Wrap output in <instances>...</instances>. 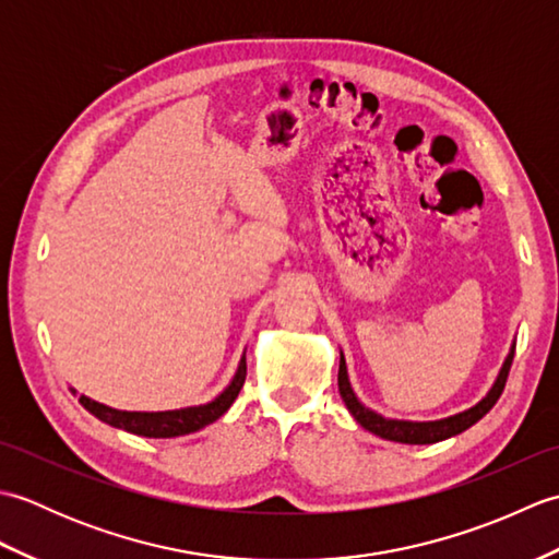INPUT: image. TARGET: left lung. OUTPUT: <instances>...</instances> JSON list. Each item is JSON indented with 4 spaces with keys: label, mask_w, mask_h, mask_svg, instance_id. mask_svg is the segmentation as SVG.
<instances>
[{
    "label": "left lung",
    "mask_w": 559,
    "mask_h": 559,
    "mask_svg": "<svg viewBox=\"0 0 559 559\" xmlns=\"http://www.w3.org/2000/svg\"><path fill=\"white\" fill-rule=\"evenodd\" d=\"M512 360H514V346H512V350H509L502 370H500V374H497V382L488 391V396H485L480 403H476V406L468 408V411L451 415V418H444V420H432V423L389 420V418H382L379 413L365 408L350 389L343 353H341V362H338V391H341V399L346 401L348 411L353 413V418L358 420L365 427V430H370L382 439H391V442H401V444H435V442H442V439L461 435L463 430H468L471 425H476L483 418V415L495 406L497 399H500L502 391H504Z\"/></svg>",
    "instance_id": "left-lung-1"
}]
</instances>
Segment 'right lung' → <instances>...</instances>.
I'll return each mask as SVG.
<instances>
[{
	"label": "right lung",
	"mask_w": 559,
	"mask_h": 559,
	"mask_svg": "<svg viewBox=\"0 0 559 559\" xmlns=\"http://www.w3.org/2000/svg\"><path fill=\"white\" fill-rule=\"evenodd\" d=\"M247 377V360L242 355L240 367L233 377V382L228 389L213 399L211 403H204V406H189L180 411H160V413H139V411H117L110 406H103V403L93 401L88 396H79V403L86 411L96 415L98 420L108 423L112 427H120V430H127L132 435L141 437H180L197 432L201 427L211 425L213 420H218L221 415L233 406V401L240 394V389L245 384ZM71 394H76V389H71Z\"/></svg>",
	"instance_id": "right-lung-1"
}]
</instances>
